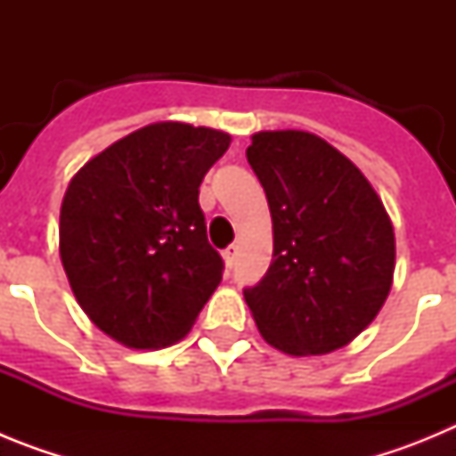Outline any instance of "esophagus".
I'll return each mask as SVG.
<instances>
[{
    "mask_svg": "<svg viewBox=\"0 0 456 456\" xmlns=\"http://www.w3.org/2000/svg\"><path fill=\"white\" fill-rule=\"evenodd\" d=\"M237 253H240V248H237L235 244H231V247H228V248H225V251H224V260H225V265H228V267H232V265H235Z\"/></svg>",
    "mask_w": 456,
    "mask_h": 456,
    "instance_id": "obj_1",
    "label": "esophagus"
}]
</instances>
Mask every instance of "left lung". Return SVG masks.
I'll list each match as a JSON object with an SVG mask.
<instances>
[{
	"mask_svg": "<svg viewBox=\"0 0 456 456\" xmlns=\"http://www.w3.org/2000/svg\"><path fill=\"white\" fill-rule=\"evenodd\" d=\"M247 159L273 224L272 265L256 288L244 289L257 331L289 356L336 352L388 299V212L356 164L310 132H257Z\"/></svg>",
	"mask_w": 456,
	"mask_h": 456,
	"instance_id": "8db88e82",
	"label": "left lung"
}]
</instances>
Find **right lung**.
<instances>
[{
	"label": "right lung",
	"instance_id": "add662e5",
	"mask_svg": "<svg viewBox=\"0 0 456 456\" xmlns=\"http://www.w3.org/2000/svg\"><path fill=\"white\" fill-rule=\"evenodd\" d=\"M231 134L152 123L88 159L61 203L59 253L100 331L132 349L183 340L224 263L209 247L199 187Z\"/></svg>",
	"mask_w": 456,
	"mask_h": 456
}]
</instances>
